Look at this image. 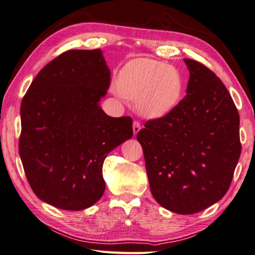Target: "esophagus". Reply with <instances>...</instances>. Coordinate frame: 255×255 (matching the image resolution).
Returning a JSON list of instances; mask_svg holds the SVG:
<instances>
[{
  "instance_id": "34e87169",
  "label": "esophagus",
  "mask_w": 255,
  "mask_h": 255,
  "mask_svg": "<svg viewBox=\"0 0 255 255\" xmlns=\"http://www.w3.org/2000/svg\"><path fill=\"white\" fill-rule=\"evenodd\" d=\"M140 128H141L140 123L138 122V121H134L133 122V132H134V135H136L138 132H139Z\"/></svg>"
}]
</instances>
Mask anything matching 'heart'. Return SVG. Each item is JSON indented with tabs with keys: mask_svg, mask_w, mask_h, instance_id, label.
Returning <instances> with one entry per match:
<instances>
[{
	"mask_svg": "<svg viewBox=\"0 0 255 255\" xmlns=\"http://www.w3.org/2000/svg\"><path fill=\"white\" fill-rule=\"evenodd\" d=\"M183 79L170 65L150 58H136L121 69L117 80L119 95L135 100L144 117L158 118L179 104Z\"/></svg>",
	"mask_w": 255,
	"mask_h": 255,
	"instance_id": "b5f03b06",
	"label": "heart"
}]
</instances>
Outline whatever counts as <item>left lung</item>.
Returning <instances> with one entry per match:
<instances>
[{
	"mask_svg": "<svg viewBox=\"0 0 255 255\" xmlns=\"http://www.w3.org/2000/svg\"><path fill=\"white\" fill-rule=\"evenodd\" d=\"M186 96L137 134L151 192L176 214L201 212L227 194L241 156L239 115L221 80L194 59Z\"/></svg>",
	"mask_w": 255,
	"mask_h": 255,
	"instance_id": "left-lung-1",
	"label": "left lung"
}]
</instances>
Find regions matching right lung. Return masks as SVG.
<instances>
[{
    "label": "right lung",
    "mask_w": 255,
    "mask_h": 255,
    "mask_svg": "<svg viewBox=\"0 0 255 255\" xmlns=\"http://www.w3.org/2000/svg\"><path fill=\"white\" fill-rule=\"evenodd\" d=\"M110 85L101 50H70L43 67L23 97L19 153L43 202L81 211L103 196L104 159L133 136L132 118L100 107Z\"/></svg>",
    "instance_id": "add662e5"
}]
</instances>
